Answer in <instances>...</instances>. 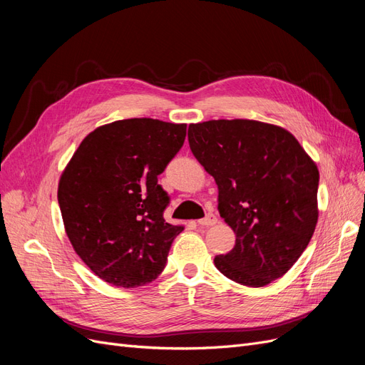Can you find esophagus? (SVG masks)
Listing matches in <instances>:
<instances>
[{
	"mask_svg": "<svg viewBox=\"0 0 365 365\" xmlns=\"http://www.w3.org/2000/svg\"><path fill=\"white\" fill-rule=\"evenodd\" d=\"M216 222H217V217H216V215H213V213H208L205 217L197 220V224H200L201 227H212V225H215Z\"/></svg>",
	"mask_w": 365,
	"mask_h": 365,
	"instance_id": "esophagus-1",
	"label": "esophagus"
}]
</instances>
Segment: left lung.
I'll return each mask as SVG.
<instances>
[{"instance_id":"left-lung-1","label":"left lung","mask_w":365,"mask_h":365,"mask_svg":"<svg viewBox=\"0 0 365 365\" xmlns=\"http://www.w3.org/2000/svg\"><path fill=\"white\" fill-rule=\"evenodd\" d=\"M195 158L217 184L219 215L236 245L215 257L236 283L262 288L291 269L318 220L319 173L286 129L256 120L189 125Z\"/></svg>"}]
</instances>
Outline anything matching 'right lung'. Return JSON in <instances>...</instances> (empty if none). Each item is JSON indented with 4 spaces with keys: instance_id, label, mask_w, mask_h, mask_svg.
Listing matches in <instances>:
<instances>
[{
    "instance_id": "add662e5",
    "label": "right lung",
    "mask_w": 365,
    "mask_h": 365,
    "mask_svg": "<svg viewBox=\"0 0 365 365\" xmlns=\"http://www.w3.org/2000/svg\"><path fill=\"white\" fill-rule=\"evenodd\" d=\"M185 123L126 118L88 134L63 169L58 201L74 251L118 288L155 280L184 227L165 222L158 175L178 153Z\"/></svg>"
}]
</instances>
